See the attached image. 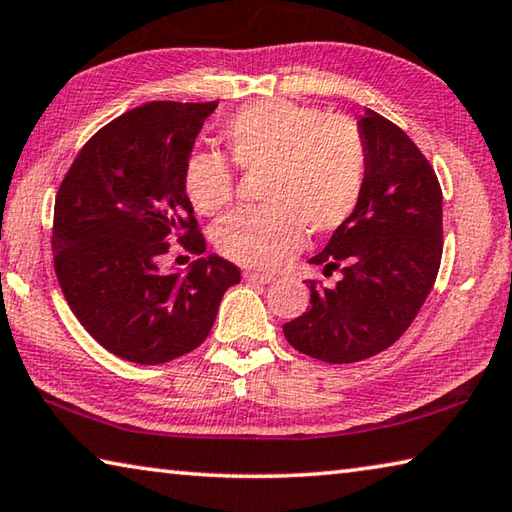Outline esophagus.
I'll return each mask as SVG.
<instances>
[{
	"instance_id": "esophagus-1",
	"label": "esophagus",
	"mask_w": 512,
	"mask_h": 512,
	"mask_svg": "<svg viewBox=\"0 0 512 512\" xmlns=\"http://www.w3.org/2000/svg\"><path fill=\"white\" fill-rule=\"evenodd\" d=\"M244 280L246 282H253V284H271L275 277L273 275H266V273H257V271H246L244 273Z\"/></svg>"
}]
</instances>
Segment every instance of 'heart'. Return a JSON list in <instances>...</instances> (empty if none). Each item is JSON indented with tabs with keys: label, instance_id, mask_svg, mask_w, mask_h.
Instances as JSON below:
<instances>
[{
	"label": "heart",
	"instance_id": "heart-1",
	"mask_svg": "<svg viewBox=\"0 0 512 512\" xmlns=\"http://www.w3.org/2000/svg\"><path fill=\"white\" fill-rule=\"evenodd\" d=\"M225 155L194 153L183 169L185 194L198 214L212 216L235 198V169L264 171V207L225 216L214 244L230 262L275 268L311 235H327L357 210L368 180V140L357 121L325 115L309 103H248L221 128Z\"/></svg>",
	"mask_w": 512,
	"mask_h": 512
}]
</instances>
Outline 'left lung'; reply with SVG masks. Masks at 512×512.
<instances>
[{
	"mask_svg": "<svg viewBox=\"0 0 512 512\" xmlns=\"http://www.w3.org/2000/svg\"><path fill=\"white\" fill-rule=\"evenodd\" d=\"M368 180L357 210L311 264L341 271L334 289L309 280L311 307L284 325L298 352L325 363L375 357L400 339L427 300L443 257V189L415 142L368 110Z\"/></svg>",
	"mask_w": 512,
	"mask_h": 512,
	"instance_id": "8db88e82",
	"label": "left lung"
}]
</instances>
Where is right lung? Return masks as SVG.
<instances>
[{
  "instance_id": "add662e5",
  "label": "right lung",
  "mask_w": 512,
  "mask_h": 512,
  "mask_svg": "<svg viewBox=\"0 0 512 512\" xmlns=\"http://www.w3.org/2000/svg\"><path fill=\"white\" fill-rule=\"evenodd\" d=\"M219 101H151L94 133L58 187L54 268L69 309L117 357L155 366L196 350L223 293L241 280L223 257L164 273L171 239L192 255L205 237L183 187L196 135Z\"/></svg>"
}]
</instances>
